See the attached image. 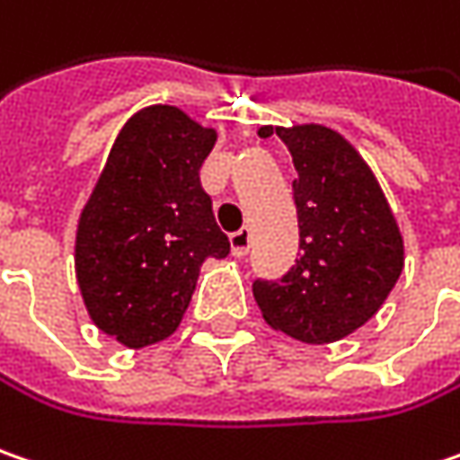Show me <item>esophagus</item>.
<instances>
[{
	"label": "esophagus",
	"mask_w": 460,
	"mask_h": 460,
	"mask_svg": "<svg viewBox=\"0 0 460 460\" xmlns=\"http://www.w3.org/2000/svg\"><path fill=\"white\" fill-rule=\"evenodd\" d=\"M230 248H233V256H248V251H251V230L248 227H241L238 233H233L230 235Z\"/></svg>",
	"instance_id": "34e87169"
}]
</instances>
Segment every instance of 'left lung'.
Listing matches in <instances>:
<instances>
[{
  "instance_id": "left-lung-1",
  "label": "left lung",
  "mask_w": 460,
  "mask_h": 460,
  "mask_svg": "<svg viewBox=\"0 0 460 460\" xmlns=\"http://www.w3.org/2000/svg\"><path fill=\"white\" fill-rule=\"evenodd\" d=\"M288 145L300 259L277 282L256 279L264 321L305 344H332L367 323L403 269V241L359 152L321 124L264 127Z\"/></svg>"
}]
</instances>
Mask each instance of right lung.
<instances>
[{
  "label": "right lung",
  "instance_id": "obj_1",
  "mask_svg": "<svg viewBox=\"0 0 460 460\" xmlns=\"http://www.w3.org/2000/svg\"><path fill=\"white\" fill-rule=\"evenodd\" d=\"M217 142L172 105L119 131L77 225L75 269L90 318L131 349L168 339L191 303L199 266L225 259L199 168Z\"/></svg>",
  "mask_w": 460,
  "mask_h": 460
}]
</instances>
